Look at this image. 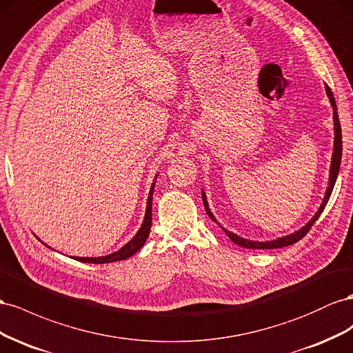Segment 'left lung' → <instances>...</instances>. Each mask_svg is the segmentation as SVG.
Returning a JSON list of instances; mask_svg holds the SVG:
<instances>
[{
	"label": "left lung",
	"mask_w": 353,
	"mask_h": 353,
	"mask_svg": "<svg viewBox=\"0 0 353 353\" xmlns=\"http://www.w3.org/2000/svg\"><path fill=\"white\" fill-rule=\"evenodd\" d=\"M325 90H327V94L330 97V102H331V106H333V110H334V150H333V159H331V167H330V182H328V188H327V192H325V196H324V201H322V204L319 207V210L316 211V214L312 217L307 223L299 229L297 232L291 234V235H287V236H283V238H278V239H274V241H266V243H259V241H250V239H244L241 238L232 232H229V230H226L225 228H221L226 232V235L234 241L235 244H238L239 247H244V248H261V250H269V248H281V247H287V245H291V244H296L297 241H300L301 238H303L309 229L314 226L315 221L318 220V217L321 216L322 211H324L328 199L331 196V192H333V188H334V183H336V179H337V174H339V170H340V163H341V128H340V123H339V115H337V106H336V100H334V96H333V92H331L330 87L325 85ZM203 201H204V207H205V211L207 214L210 216L211 220H214L217 223V220L214 219V216L211 214V211L208 208V204H207V198H205V194L203 192Z\"/></svg>",
	"instance_id": "1"
}]
</instances>
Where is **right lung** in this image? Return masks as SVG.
<instances>
[{
  "label": "right lung",
  "instance_id": "add662e5",
  "mask_svg": "<svg viewBox=\"0 0 353 353\" xmlns=\"http://www.w3.org/2000/svg\"><path fill=\"white\" fill-rule=\"evenodd\" d=\"M154 188L155 183H152V188H150V192L148 196V205H146V213H145V220L142 223V228L137 230V234L134 238L127 243L123 248H119L118 251L112 254H108L103 257H74L78 261H84V263H110V261H118V260H125L128 257H132L134 253L143 247L146 243V239L149 236V230L150 226H152V194H154Z\"/></svg>",
  "mask_w": 353,
  "mask_h": 353
}]
</instances>
